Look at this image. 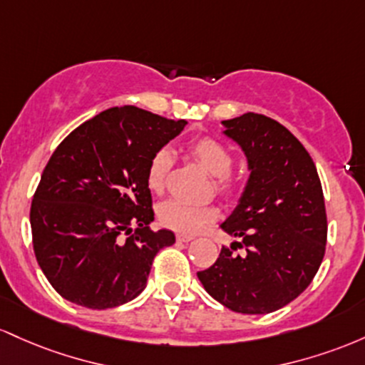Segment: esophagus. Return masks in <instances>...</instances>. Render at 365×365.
<instances>
[{
  "instance_id": "obj_1",
  "label": "esophagus",
  "mask_w": 365,
  "mask_h": 365,
  "mask_svg": "<svg viewBox=\"0 0 365 365\" xmlns=\"http://www.w3.org/2000/svg\"><path fill=\"white\" fill-rule=\"evenodd\" d=\"M175 240H178L179 243H190V241H193L195 237L190 236V235H178V236H175Z\"/></svg>"
}]
</instances>
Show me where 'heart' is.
I'll return each instance as SVG.
<instances>
[{
    "mask_svg": "<svg viewBox=\"0 0 365 365\" xmlns=\"http://www.w3.org/2000/svg\"><path fill=\"white\" fill-rule=\"evenodd\" d=\"M190 153L208 174L214 175L215 195L224 200H231L240 195V181L231 174L235 157L224 143L212 136L198 138L190 145ZM170 169V151L167 148L155 151L148 162V169H146V184L153 193H162L165 190ZM215 219L217 208L214 205H195L170 198L158 207V220L165 227L174 229L182 235H195L205 224Z\"/></svg>",
    "mask_w": 365,
    "mask_h": 365,
    "instance_id": "b5f03b06",
    "label": "heart"
}]
</instances>
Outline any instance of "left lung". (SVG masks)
Listing matches in <instances>:
<instances>
[{
  "label": "left lung",
  "instance_id": "8db88e82",
  "mask_svg": "<svg viewBox=\"0 0 365 365\" xmlns=\"http://www.w3.org/2000/svg\"><path fill=\"white\" fill-rule=\"evenodd\" d=\"M222 124L250 167L240 205L220 226L241 241L222 247L198 279L235 312L269 314L304 292L324 259L321 179L305 146L274 118L248 112ZM237 246L245 248L243 256L234 253Z\"/></svg>",
  "mask_w": 365,
  "mask_h": 365
}]
</instances>
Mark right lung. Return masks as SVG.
Returning <instances> with one entry per match:
<instances>
[{
  "label": "right lung",
  "mask_w": 365,
  "mask_h": 365,
  "mask_svg": "<svg viewBox=\"0 0 365 365\" xmlns=\"http://www.w3.org/2000/svg\"><path fill=\"white\" fill-rule=\"evenodd\" d=\"M186 125L138 106H115L76 128L53 151L31 205L41 271L65 300L113 309L145 289L153 259L175 243L150 227L146 169Z\"/></svg>",
  "instance_id": "right-lung-1"
}]
</instances>
